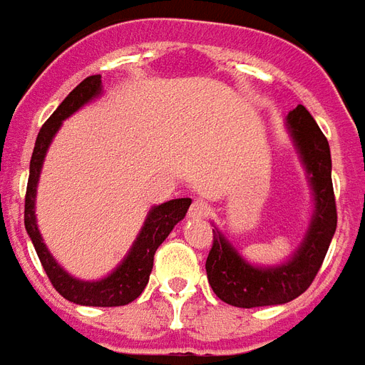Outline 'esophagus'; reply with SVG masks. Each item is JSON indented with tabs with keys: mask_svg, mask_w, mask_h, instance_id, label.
<instances>
[{
	"mask_svg": "<svg viewBox=\"0 0 365 365\" xmlns=\"http://www.w3.org/2000/svg\"><path fill=\"white\" fill-rule=\"evenodd\" d=\"M206 214H208V204L202 202V200H195L188 208V216L192 220H202Z\"/></svg>",
	"mask_w": 365,
	"mask_h": 365,
	"instance_id": "1",
	"label": "esophagus"
}]
</instances>
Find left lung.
I'll use <instances>...</instances> for the list:
<instances>
[{"instance_id": "1", "label": "left lung", "mask_w": 365, "mask_h": 365, "mask_svg": "<svg viewBox=\"0 0 365 365\" xmlns=\"http://www.w3.org/2000/svg\"><path fill=\"white\" fill-rule=\"evenodd\" d=\"M285 125L311 187V220L297 250L275 265L250 263L214 226V242L206 259L208 283L218 299L240 309L285 304L304 293L317 277L336 232L332 159L327 137L301 104L289 112Z\"/></svg>"}]
</instances>
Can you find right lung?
<instances>
[{"instance_id":"right-lung-1","label":"right lung","mask_w":365,"mask_h":365,"mask_svg":"<svg viewBox=\"0 0 365 365\" xmlns=\"http://www.w3.org/2000/svg\"><path fill=\"white\" fill-rule=\"evenodd\" d=\"M104 94L102 88V76L94 74L82 80L78 86L63 100L54 113L45 121L35 141V149L31 155L29 165V182H27V195H25V230L29 234L31 242L35 245L38 259L43 263V269L51 279L53 287L63 294L64 299L84 307H121L135 301L143 289L149 283V275L153 269V257L157 247L167 240L173 228L180 220L187 216L190 198H173L159 206H151V210L145 216V222L137 234L135 242L131 244L125 257L120 261V265L108 273L106 277L96 281H82L72 277L58 261L54 259L53 253L43 242V236L38 232L37 214H35V200H37L38 177L43 170L46 151L53 143L56 131L61 129L63 121L76 113L80 108H84L96 98Z\"/></svg>"}]
</instances>
